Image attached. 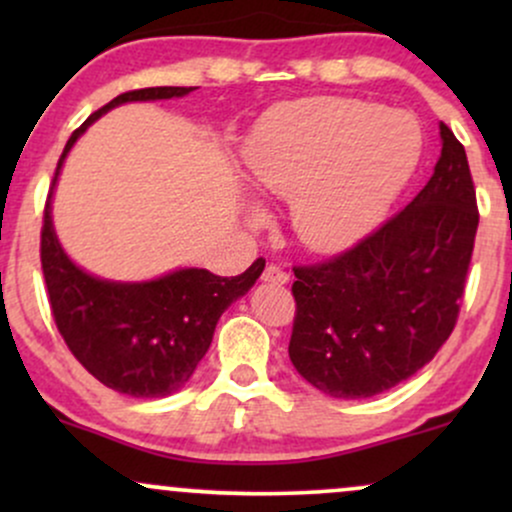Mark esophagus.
<instances>
[{
    "instance_id": "esophagus-1",
    "label": "esophagus",
    "mask_w": 512,
    "mask_h": 512,
    "mask_svg": "<svg viewBox=\"0 0 512 512\" xmlns=\"http://www.w3.org/2000/svg\"><path fill=\"white\" fill-rule=\"evenodd\" d=\"M262 281H264V284L284 286V284H289V274H286L281 267H276V264H267V267H264V272H262Z\"/></svg>"
}]
</instances>
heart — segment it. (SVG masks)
<instances>
[{
	"label": "heart",
	"mask_w": 512,
	"mask_h": 512,
	"mask_svg": "<svg viewBox=\"0 0 512 512\" xmlns=\"http://www.w3.org/2000/svg\"><path fill=\"white\" fill-rule=\"evenodd\" d=\"M419 158L421 132L409 115L332 96L276 105L243 146L252 190L289 199L293 236L313 252L368 238Z\"/></svg>",
	"instance_id": "1"
}]
</instances>
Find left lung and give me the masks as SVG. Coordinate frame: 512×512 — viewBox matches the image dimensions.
<instances>
[{
    "label": "left lung",
    "mask_w": 512,
    "mask_h": 512,
    "mask_svg": "<svg viewBox=\"0 0 512 512\" xmlns=\"http://www.w3.org/2000/svg\"><path fill=\"white\" fill-rule=\"evenodd\" d=\"M431 180L383 228L315 267H296L293 368L315 390L366 399L438 354L460 313L479 214L464 146L440 122Z\"/></svg>",
    "instance_id": "1"
}]
</instances>
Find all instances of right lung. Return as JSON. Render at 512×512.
Masks as SVG:
<instances>
[{
	"label": "right lung",
	"mask_w": 512,
	"mask_h": 512,
	"mask_svg": "<svg viewBox=\"0 0 512 512\" xmlns=\"http://www.w3.org/2000/svg\"><path fill=\"white\" fill-rule=\"evenodd\" d=\"M190 91L195 88H139L96 110L64 146L45 204L40 262L57 330L93 378L129 397H168L187 385L209 351L223 310L255 286L264 260L231 279L199 267H180L146 281L101 279L62 248L52 223V195L69 151L98 117L117 105L168 101Z\"/></svg>",
	"instance_id": "right-lung-1"
}]
</instances>
